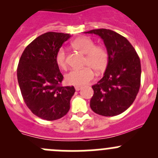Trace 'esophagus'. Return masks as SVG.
I'll use <instances>...</instances> for the list:
<instances>
[{"label":"esophagus","mask_w":158,"mask_h":158,"mask_svg":"<svg viewBox=\"0 0 158 158\" xmlns=\"http://www.w3.org/2000/svg\"><path fill=\"white\" fill-rule=\"evenodd\" d=\"M75 89H76V91H79L81 89H82V86H79V85H76V86H75Z\"/></svg>","instance_id":"obj_1"}]
</instances>
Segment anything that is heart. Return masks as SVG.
<instances>
[{"mask_svg": "<svg viewBox=\"0 0 158 158\" xmlns=\"http://www.w3.org/2000/svg\"><path fill=\"white\" fill-rule=\"evenodd\" d=\"M76 50L85 54V66L82 69H73L66 75V83L73 85H83L89 83L94 78L93 69L97 73H101L106 69L109 63V53L104 47L95 46L93 40L89 37L76 39L73 44ZM57 65L62 69H66V53L65 49H58L55 56Z\"/></svg>", "mask_w": 158, "mask_h": 158, "instance_id": "b5f03b06", "label": "heart"}]
</instances>
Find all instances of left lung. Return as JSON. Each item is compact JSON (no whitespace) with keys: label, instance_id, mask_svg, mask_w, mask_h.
<instances>
[{"label":"left lung","instance_id":"left-lung-1","mask_svg":"<svg viewBox=\"0 0 158 158\" xmlns=\"http://www.w3.org/2000/svg\"><path fill=\"white\" fill-rule=\"evenodd\" d=\"M85 33L98 35L109 53L104 76L92 85L90 107L103 116L124 112L135 101L141 85V62L130 42L119 33L107 29L92 30Z\"/></svg>","mask_w":158,"mask_h":158}]
</instances>
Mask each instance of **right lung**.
<instances>
[{"label": "right lung", "instance_id": "right-lung-1", "mask_svg": "<svg viewBox=\"0 0 158 158\" xmlns=\"http://www.w3.org/2000/svg\"><path fill=\"white\" fill-rule=\"evenodd\" d=\"M69 33L48 32L26 47L19 60L17 80L27 106L35 115L47 121L61 118L70 109L73 86H62L63 76L56 53L70 37Z\"/></svg>", "mask_w": 158, "mask_h": 158}]
</instances>
